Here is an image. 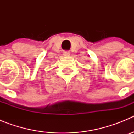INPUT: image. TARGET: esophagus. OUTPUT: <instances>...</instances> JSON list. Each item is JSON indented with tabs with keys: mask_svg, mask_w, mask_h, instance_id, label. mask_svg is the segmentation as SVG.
<instances>
[{
	"mask_svg": "<svg viewBox=\"0 0 134 134\" xmlns=\"http://www.w3.org/2000/svg\"><path fill=\"white\" fill-rule=\"evenodd\" d=\"M64 55H69L70 54V52L69 51H64L63 52Z\"/></svg>",
	"mask_w": 134,
	"mask_h": 134,
	"instance_id": "34e87169",
	"label": "esophagus"
}]
</instances>
